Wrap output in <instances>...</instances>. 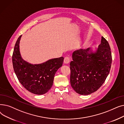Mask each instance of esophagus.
Instances as JSON below:
<instances>
[{"label": "esophagus", "mask_w": 124, "mask_h": 124, "mask_svg": "<svg viewBox=\"0 0 124 124\" xmlns=\"http://www.w3.org/2000/svg\"><path fill=\"white\" fill-rule=\"evenodd\" d=\"M69 62H70V58H69V57H65V58H64V63L65 64H67L69 63Z\"/></svg>", "instance_id": "34e87169"}]
</instances>
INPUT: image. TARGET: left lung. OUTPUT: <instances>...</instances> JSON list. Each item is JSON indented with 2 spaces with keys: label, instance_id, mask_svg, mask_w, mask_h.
I'll use <instances>...</instances> for the list:
<instances>
[{
  "label": "left lung",
  "instance_id": "left-lung-1",
  "mask_svg": "<svg viewBox=\"0 0 124 124\" xmlns=\"http://www.w3.org/2000/svg\"><path fill=\"white\" fill-rule=\"evenodd\" d=\"M70 63V84L78 94L88 95L100 88L106 80L111 67L112 57L108 41L101 37V43L92 49L73 52Z\"/></svg>",
  "mask_w": 124,
  "mask_h": 124
}]
</instances>
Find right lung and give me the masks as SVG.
<instances>
[{
  "label": "right lung",
  "mask_w": 124,
  "mask_h": 124,
  "mask_svg": "<svg viewBox=\"0 0 124 124\" xmlns=\"http://www.w3.org/2000/svg\"><path fill=\"white\" fill-rule=\"evenodd\" d=\"M22 36L17 39L12 54L15 72L19 81L29 92L38 95L45 94L53 85L55 74L62 66L64 58L51 59L41 64L27 62L23 59L19 51Z\"/></svg>",
  "instance_id": "right-lung-1"
}]
</instances>
